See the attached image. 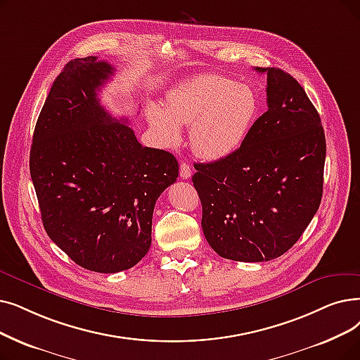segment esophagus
Returning <instances> with one entry per match:
<instances>
[{
    "label": "esophagus",
    "mask_w": 360,
    "mask_h": 360,
    "mask_svg": "<svg viewBox=\"0 0 360 360\" xmlns=\"http://www.w3.org/2000/svg\"><path fill=\"white\" fill-rule=\"evenodd\" d=\"M179 175L182 179H190L193 175V170L190 167L188 163H181V170H179Z\"/></svg>",
    "instance_id": "1"
}]
</instances>
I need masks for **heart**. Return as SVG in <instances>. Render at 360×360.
I'll use <instances>...</instances> for the list:
<instances>
[{"mask_svg": "<svg viewBox=\"0 0 360 360\" xmlns=\"http://www.w3.org/2000/svg\"><path fill=\"white\" fill-rule=\"evenodd\" d=\"M257 113V98L248 85L206 73L167 94L165 108L150 105L148 120L160 139L179 143V127H191V143L205 159H222L244 141Z\"/></svg>", "mask_w": 360, "mask_h": 360, "instance_id": "1", "label": "heart"}]
</instances>
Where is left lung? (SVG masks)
I'll return each mask as SVG.
<instances>
[{
	"instance_id": "obj_1",
	"label": "left lung",
	"mask_w": 360,
	"mask_h": 360,
	"mask_svg": "<svg viewBox=\"0 0 360 360\" xmlns=\"http://www.w3.org/2000/svg\"><path fill=\"white\" fill-rule=\"evenodd\" d=\"M268 76V110L240 148L210 163H195L201 226L225 259L268 262L297 243L319 209L325 134L303 86L276 68Z\"/></svg>"
}]
</instances>
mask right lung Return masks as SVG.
<instances>
[{
	"label": "right lung",
	"mask_w": 360,
	"mask_h": 360,
	"mask_svg": "<svg viewBox=\"0 0 360 360\" xmlns=\"http://www.w3.org/2000/svg\"><path fill=\"white\" fill-rule=\"evenodd\" d=\"M115 68L89 56L61 70L37 120L29 169L44 228L79 266L127 271L151 244L155 200L178 178L174 154L143 147L101 105Z\"/></svg>",
	"instance_id": "obj_1"
}]
</instances>
